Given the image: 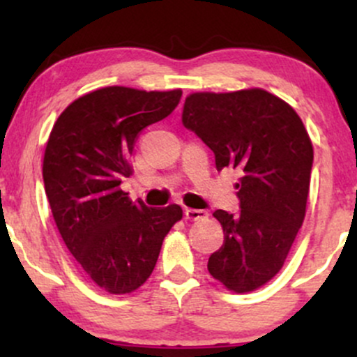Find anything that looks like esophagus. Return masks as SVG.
I'll use <instances>...</instances> for the list:
<instances>
[{"label":"esophagus","instance_id":"34e87169","mask_svg":"<svg viewBox=\"0 0 357 357\" xmlns=\"http://www.w3.org/2000/svg\"><path fill=\"white\" fill-rule=\"evenodd\" d=\"M184 216H186V220L199 221V220L208 218V213L204 210H195V208H188V210L184 211Z\"/></svg>","mask_w":357,"mask_h":357}]
</instances>
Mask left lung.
Wrapping results in <instances>:
<instances>
[{
    "label": "left lung",
    "mask_w": 357,
    "mask_h": 357,
    "mask_svg": "<svg viewBox=\"0 0 357 357\" xmlns=\"http://www.w3.org/2000/svg\"><path fill=\"white\" fill-rule=\"evenodd\" d=\"M183 124L215 154L216 169L240 173V211L213 213L225 240L208 272L233 292H252L277 275L305 216L314 149L287 102L267 90L198 92Z\"/></svg>",
    "instance_id": "obj_1"
}]
</instances>
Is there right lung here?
I'll return each mask as SVG.
<instances>
[{
	"label": "right lung",
	"instance_id": "obj_1",
	"mask_svg": "<svg viewBox=\"0 0 357 357\" xmlns=\"http://www.w3.org/2000/svg\"><path fill=\"white\" fill-rule=\"evenodd\" d=\"M181 90H93L73 100L53 126L43 183L53 220L84 272L109 294H129L149 278L178 204L149 208L121 190L132 174L129 158L142 129L162 121Z\"/></svg>",
	"mask_w": 357,
	"mask_h": 357
}]
</instances>
